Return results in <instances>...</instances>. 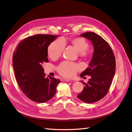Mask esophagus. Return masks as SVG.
Masks as SVG:
<instances>
[{
	"label": "esophagus",
	"mask_w": 132,
	"mask_h": 132,
	"mask_svg": "<svg viewBox=\"0 0 132 132\" xmlns=\"http://www.w3.org/2000/svg\"><path fill=\"white\" fill-rule=\"evenodd\" d=\"M61 81H63V82H67V81H70V80H69V79H61Z\"/></svg>",
	"instance_id": "34e87169"
}]
</instances>
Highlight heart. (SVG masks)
<instances>
[{
  "label": "heart",
  "instance_id": "obj_1",
  "mask_svg": "<svg viewBox=\"0 0 132 132\" xmlns=\"http://www.w3.org/2000/svg\"><path fill=\"white\" fill-rule=\"evenodd\" d=\"M66 42L77 51L78 55L81 58L85 60L89 59L90 54L88 48L89 42L83 37H71L67 40L59 38L53 41L47 49V54L51 59L57 60L61 56ZM80 70V67L78 64L67 61L62 62L57 67L60 75L66 78L73 77Z\"/></svg>",
  "mask_w": 132,
  "mask_h": 132
}]
</instances>
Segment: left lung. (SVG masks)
<instances>
[{
    "label": "left lung",
    "instance_id": "left-lung-1",
    "mask_svg": "<svg viewBox=\"0 0 132 132\" xmlns=\"http://www.w3.org/2000/svg\"><path fill=\"white\" fill-rule=\"evenodd\" d=\"M91 40L94 52L89 66L80 76H91L77 97L84 102L92 103L105 96L109 90L116 70V58L108 43L95 33L88 32L81 35Z\"/></svg>",
    "mask_w": 132,
    "mask_h": 132
}]
</instances>
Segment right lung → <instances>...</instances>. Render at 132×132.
<instances>
[{
  "instance_id": "right-lung-1",
  "label": "right lung",
  "mask_w": 132,
  "mask_h": 132,
  "mask_svg": "<svg viewBox=\"0 0 132 132\" xmlns=\"http://www.w3.org/2000/svg\"><path fill=\"white\" fill-rule=\"evenodd\" d=\"M57 36L36 35L20 42L13 56L16 80L29 99L45 103L55 95L59 79L46 77L42 65L48 62L47 49Z\"/></svg>"
}]
</instances>
